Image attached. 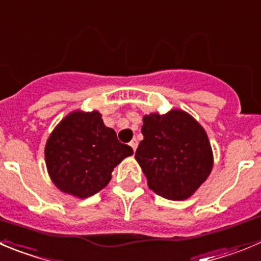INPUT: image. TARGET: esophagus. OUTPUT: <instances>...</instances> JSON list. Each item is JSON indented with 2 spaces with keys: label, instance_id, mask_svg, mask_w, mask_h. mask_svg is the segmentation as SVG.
Wrapping results in <instances>:
<instances>
[{
  "label": "esophagus",
  "instance_id": "1",
  "mask_svg": "<svg viewBox=\"0 0 261 261\" xmlns=\"http://www.w3.org/2000/svg\"><path fill=\"white\" fill-rule=\"evenodd\" d=\"M129 146L133 148V151H136V148H137V146H138V141L136 140V138H133V140L129 142Z\"/></svg>",
  "mask_w": 261,
  "mask_h": 261
}]
</instances>
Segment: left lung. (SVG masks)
<instances>
[{
    "instance_id": "8db88e82",
    "label": "left lung",
    "mask_w": 261,
    "mask_h": 261,
    "mask_svg": "<svg viewBox=\"0 0 261 261\" xmlns=\"http://www.w3.org/2000/svg\"><path fill=\"white\" fill-rule=\"evenodd\" d=\"M143 140L136 151L150 190L168 200H186L213 169L205 129L186 111L173 109L143 116Z\"/></svg>"
}]
</instances>
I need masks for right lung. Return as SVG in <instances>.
I'll use <instances>...</instances> for the list:
<instances>
[{"label":"right lung","mask_w":261,"mask_h":261,"mask_svg":"<svg viewBox=\"0 0 261 261\" xmlns=\"http://www.w3.org/2000/svg\"><path fill=\"white\" fill-rule=\"evenodd\" d=\"M130 146L119 142L98 111H73L49 135L44 159L54 185L63 192L87 198L105 188L114 168L126 156Z\"/></svg>","instance_id":"right-lung-1"}]
</instances>
